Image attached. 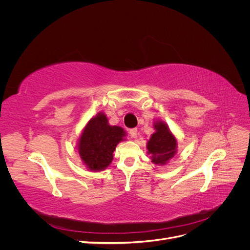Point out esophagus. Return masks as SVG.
<instances>
[{"label":"esophagus","instance_id":"obj_1","mask_svg":"<svg viewBox=\"0 0 250 250\" xmlns=\"http://www.w3.org/2000/svg\"><path fill=\"white\" fill-rule=\"evenodd\" d=\"M129 134H130V137L132 139L137 138V135H138V129H137V128H132V129H130L129 130Z\"/></svg>","mask_w":250,"mask_h":250}]
</instances>
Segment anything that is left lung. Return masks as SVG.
<instances>
[{
    "instance_id": "obj_1",
    "label": "left lung",
    "mask_w": 250,
    "mask_h": 250,
    "mask_svg": "<svg viewBox=\"0 0 250 250\" xmlns=\"http://www.w3.org/2000/svg\"><path fill=\"white\" fill-rule=\"evenodd\" d=\"M154 129L155 132L147 143V153L150 154L152 163L164 166L176 154L177 141L170 131L169 126L163 121H155Z\"/></svg>"
}]
</instances>
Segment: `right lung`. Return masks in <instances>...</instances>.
I'll return each instance as SVG.
<instances>
[{"label":"right lung","instance_id":"right-lung-1","mask_svg":"<svg viewBox=\"0 0 250 250\" xmlns=\"http://www.w3.org/2000/svg\"><path fill=\"white\" fill-rule=\"evenodd\" d=\"M126 132L122 127L111 126L103 112L88 121L78 142V153L90 171L106 169L113 158V151L124 141Z\"/></svg>","mask_w":250,"mask_h":250}]
</instances>
